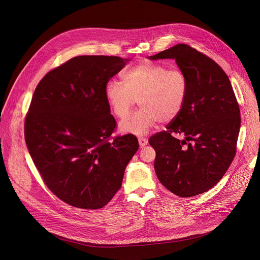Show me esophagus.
Returning a JSON list of instances; mask_svg holds the SVG:
<instances>
[{"instance_id": "esophagus-1", "label": "esophagus", "mask_w": 260, "mask_h": 260, "mask_svg": "<svg viewBox=\"0 0 260 260\" xmlns=\"http://www.w3.org/2000/svg\"><path fill=\"white\" fill-rule=\"evenodd\" d=\"M138 142H139V145H140V146H144V145L147 144L148 140H147V138H145V137H138Z\"/></svg>"}]
</instances>
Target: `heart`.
I'll return each instance as SVG.
<instances>
[{"label": "heart", "mask_w": 260, "mask_h": 260, "mask_svg": "<svg viewBox=\"0 0 260 260\" xmlns=\"http://www.w3.org/2000/svg\"><path fill=\"white\" fill-rule=\"evenodd\" d=\"M123 82L109 81L106 97L120 119H125L138 101L140 109L120 125L124 133L144 135L159 121H172L186 101L188 82L185 75L160 63L141 61L123 74Z\"/></svg>", "instance_id": "heart-1"}]
</instances>
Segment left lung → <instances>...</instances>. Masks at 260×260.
<instances>
[{"label": "left lung", "instance_id": "1", "mask_svg": "<svg viewBox=\"0 0 260 260\" xmlns=\"http://www.w3.org/2000/svg\"><path fill=\"white\" fill-rule=\"evenodd\" d=\"M148 58L175 59L188 82L180 114L148 139L155 150V174L178 197L203 193L223 177L237 151L241 116L231 81L213 59L186 44Z\"/></svg>", "mask_w": 260, "mask_h": 260}]
</instances>
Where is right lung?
<instances>
[{"label":"right lung","instance_id":"add662e5","mask_svg":"<svg viewBox=\"0 0 260 260\" xmlns=\"http://www.w3.org/2000/svg\"><path fill=\"white\" fill-rule=\"evenodd\" d=\"M128 61L74 57L50 71L32 95L24 121L29 154L47 187L77 208L105 207L138 149L134 135L112 136L117 123L106 97L107 83Z\"/></svg>","mask_w":260,"mask_h":260}]
</instances>
